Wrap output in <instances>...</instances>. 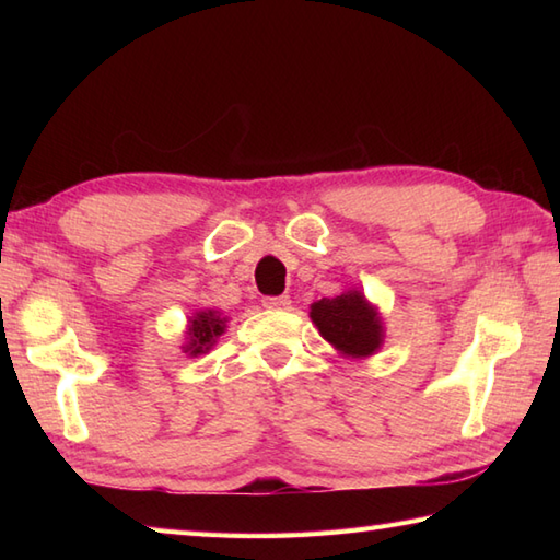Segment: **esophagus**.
Segmentation results:
<instances>
[{"instance_id": "esophagus-1", "label": "esophagus", "mask_w": 560, "mask_h": 560, "mask_svg": "<svg viewBox=\"0 0 560 560\" xmlns=\"http://www.w3.org/2000/svg\"><path fill=\"white\" fill-rule=\"evenodd\" d=\"M261 305H265L267 311H289L291 299L289 295H267V299H261Z\"/></svg>"}]
</instances>
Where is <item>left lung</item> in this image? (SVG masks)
<instances>
[{
	"label": "left lung",
	"mask_w": 560,
	"mask_h": 560,
	"mask_svg": "<svg viewBox=\"0 0 560 560\" xmlns=\"http://www.w3.org/2000/svg\"><path fill=\"white\" fill-rule=\"evenodd\" d=\"M311 319L319 337L331 343L343 359L365 361L385 343V319L377 305L368 301L359 289H347L335 299L315 301L311 305Z\"/></svg>",
	"instance_id": "8db88e82"
}]
</instances>
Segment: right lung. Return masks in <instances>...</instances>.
Returning a JSON list of instances; mask_svg holds the SVG:
<instances>
[{
	"mask_svg": "<svg viewBox=\"0 0 560 560\" xmlns=\"http://www.w3.org/2000/svg\"><path fill=\"white\" fill-rule=\"evenodd\" d=\"M225 317L217 307H201V311H195L187 317V327H185V341H183V353H187L189 359H197V355L207 353L213 349V343L219 341V337L225 331Z\"/></svg>",
	"mask_w": 560,
	"mask_h": 560,
	"instance_id": "add662e5",
	"label": "right lung"
}]
</instances>
